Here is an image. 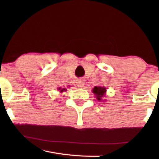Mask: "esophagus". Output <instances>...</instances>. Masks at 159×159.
I'll use <instances>...</instances> for the list:
<instances>
[{"mask_svg":"<svg viewBox=\"0 0 159 159\" xmlns=\"http://www.w3.org/2000/svg\"><path fill=\"white\" fill-rule=\"evenodd\" d=\"M84 80H78L77 81V84L79 88H83L84 86Z\"/></svg>","mask_w":159,"mask_h":159,"instance_id":"obj_1","label":"esophagus"}]
</instances>
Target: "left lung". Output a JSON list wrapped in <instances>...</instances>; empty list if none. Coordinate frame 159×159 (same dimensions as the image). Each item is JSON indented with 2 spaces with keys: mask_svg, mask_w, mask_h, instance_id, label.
Segmentation results:
<instances>
[{
  "mask_svg": "<svg viewBox=\"0 0 159 159\" xmlns=\"http://www.w3.org/2000/svg\"><path fill=\"white\" fill-rule=\"evenodd\" d=\"M106 88L104 87H101V86H95L93 90V93L96 95L97 99L98 101H101V98L104 96L106 93Z\"/></svg>",
  "mask_w": 159,
  "mask_h": 159,
  "instance_id": "obj_1",
  "label": "left lung"
}]
</instances>
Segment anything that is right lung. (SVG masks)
Here are the masks:
<instances>
[{
  "instance_id": "add662e5",
  "label": "right lung",
  "mask_w": 159,
  "mask_h": 159,
  "mask_svg": "<svg viewBox=\"0 0 159 159\" xmlns=\"http://www.w3.org/2000/svg\"><path fill=\"white\" fill-rule=\"evenodd\" d=\"M58 90H61V88H59V89H58ZM64 90H65V91H66V90H65V89H61V90H60V92H64Z\"/></svg>"
}]
</instances>
